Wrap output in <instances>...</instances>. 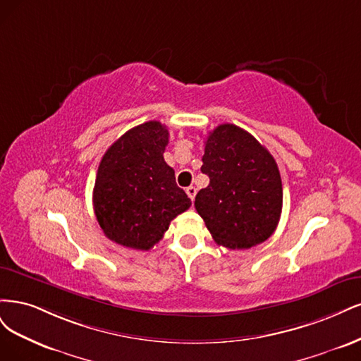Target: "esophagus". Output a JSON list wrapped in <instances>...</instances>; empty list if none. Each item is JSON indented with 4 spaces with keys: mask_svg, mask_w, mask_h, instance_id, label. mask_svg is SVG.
Masks as SVG:
<instances>
[{
    "mask_svg": "<svg viewBox=\"0 0 361 361\" xmlns=\"http://www.w3.org/2000/svg\"><path fill=\"white\" fill-rule=\"evenodd\" d=\"M185 193H188V196L193 201L195 196H196V188H195V185H189V188L185 189Z\"/></svg>",
    "mask_w": 361,
    "mask_h": 361,
    "instance_id": "34e87169",
    "label": "esophagus"
}]
</instances>
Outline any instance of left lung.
Instances as JSON below:
<instances>
[{
	"label": "left lung",
	"instance_id": "8db88e82",
	"mask_svg": "<svg viewBox=\"0 0 361 361\" xmlns=\"http://www.w3.org/2000/svg\"><path fill=\"white\" fill-rule=\"evenodd\" d=\"M202 173L210 184L195 208L214 241L249 249L270 238L282 213V180L276 160L249 132L220 124L207 136Z\"/></svg>",
	"mask_w": 361,
	"mask_h": 361
}]
</instances>
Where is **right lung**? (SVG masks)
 <instances>
[{
  "instance_id": "obj_1",
  "label": "right lung",
  "mask_w": 361,
  "mask_h": 361,
  "mask_svg": "<svg viewBox=\"0 0 361 361\" xmlns=\"http://www.w3.org/2000/svg\"><path fill=\"white\" fill-rule=\"evenodd\" d=\"M168 139L166 126L147 121L117 139L100 161L94 213L104 235L120 246L151 249L192 205L164 159Z\"/></svg>"
}]
</instances>
